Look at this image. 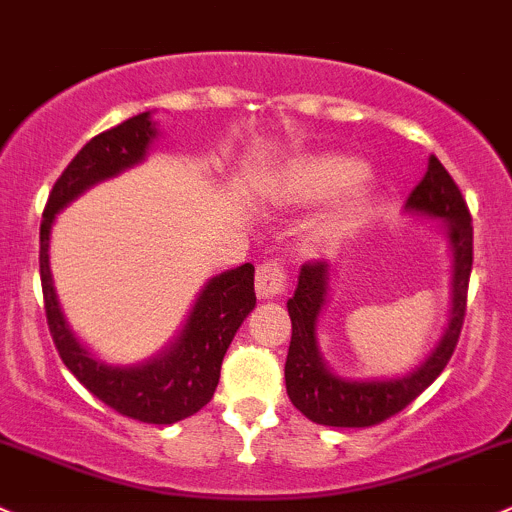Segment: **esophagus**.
I'll return each instance as SVG.
<instances>
[{
    "mask_svg": "<svg viewBox=\"0 0 512 512\" xmlns=\"http://www.w3.org/2000/svg\"><path fill=\"white\" fill-rule=\"evenodd\" d=\"M288 291V273L283 263L278 261H263L256 268V293L261 298H278Z\"/></svg>",
    "mask_w": 512,
    "mask_h": 512,
    "instance_id": "34e87169",
    "label": "esophagus"
}]
</instances>
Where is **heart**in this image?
Here are the masks:
<instances>
[{"instance_id": "heart-1", "label": "heart", "mask_w": 512, "mask_h": 512, "mask_svg": "<svg viewBox=\"0 0 512 512\" xmlns=\"http://www.w3.org/2000/svg\"><path fill=\"white\" fill-rule=\"evenodd\" d=\"M367 167L357 157L347 155H313L300 157L291 162L286 170L276 179L271 187V197L278 204H313L320 199L335 197V194L345 192L352 184L360 182L365 177ZM365 214V199H355L347 204L335 219H330L323 226L320 234H342V231L352 229L357 221Z\"/></svg>"}]
</instances>
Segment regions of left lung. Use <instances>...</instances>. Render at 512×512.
Here are the masks:
<instances>
[{
	"label": "left lung",
	"instance_id": "left-lung-1",
	"mask_svg": "<svg viewBox=\"0 0 512 512\" xmlns=\"http://www.w3.org/2000/svg\"><path fill=\"white\" fill-rule=\"evenodd\" d=\"M407 209L446 221L453 249V308L439 345L416 370L394 379H342L325 367L318 352V315L328 298V261H308L300 268L298 288L288 300L293 323L286 357V389L293 407L323 426H374L412 404L449 365L466 318L468 281L473 266V224L461 189L446 167L429 157L426 175L409 194Z\"/></svg>",
	"mask_w": 512,
	"mask_h": 512
}]
</instances>
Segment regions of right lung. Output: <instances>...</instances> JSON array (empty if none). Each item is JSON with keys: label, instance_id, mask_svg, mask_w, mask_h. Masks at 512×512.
Returning a JSON list of instances; mask_svg holds the SVG:
<instances>
[{"label": "right lung", "instance_id": "1", "mask_svg": "<svg viewBox=\"0 0 512 512\" xmlns=\"http://www.w3.org/2000/svg\"><path fill=\"white\" fill-rule=\"evenodd\" d=\"M155 138L157 128L150 113H140L96 135L78 150L46 202L39 234V271L51 337L73 377L118 414L145 424H175L197 414L214 397L221 360L256 305L254 266L244 263L214 276L189 310L177 340L152 360L128 367L105 365L76 340L59 308L49 268V239L56 214L93 184L145 160Z\"/></svg>", "mask_w": 512, "mask_h": 512}]
</instances>
